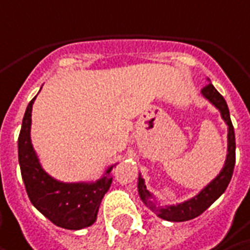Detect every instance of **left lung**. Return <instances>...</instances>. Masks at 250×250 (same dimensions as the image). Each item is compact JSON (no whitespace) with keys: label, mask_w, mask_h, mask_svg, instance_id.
I'll return each instance as SVG.
<instances>
[{"label":"left lung","mask_w":250,"mask_h":250,"mask_svg":"<svg viewBox=\"0 0 250 250\" xmlns=\"http://www.w3.org/2000/svg\"><path fill=\"white\" fill-rule=\"evenodd\" d=\"M202 93L206 99H208L217 109L220 110L222 118L225 119V122L229 126V132H228V157H226V163L223 170L220 174L207 186L203 190L193 199L184 202V203L177 204V206H166V207H160L155 206L154 202H151L152 194L146 190L144 180L140 175L138 178V193H140L141 200L146 204L158 217L168 220V222H186V220H191L197 216H200L203 211H206L211 204L214 203L228 188L230 180H232V174H233L234 163H236V140H234V129L230 121V113L228 104L225 101V98L214 89V86L211 83L206 84L202 89Z\"/></svg>","instance_id":"1"}]
</instances>
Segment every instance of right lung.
<instances>
[{"label": "right lung", "instance_id": "right-lung-1", "mask_svg": "<svg viewBox=\"0 0 250 250\" xmlns=\"http://www.w3.org/2000/svg\"><path fill=\"white\" fill-rule=\"evenodd\" d=\"M34 99L25 109L18 137V161L28 199L59 228L79 230L92 226L96 222L101 202L109 190L112 167L96 183H60L51 178L42 168L31 145L30 128Z\"/></svg>", "mask_w": 250, "mask_h": 250}]
</instances>
